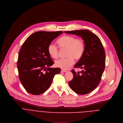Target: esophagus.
<instances>
[{
	"label": "esophagus",
	"mask_w": 123,
	"mask_h": 123,
	"mask_svg": "<svg viewBox=\"0 0 123 123\" xmlns=\"http://www.w3.org/2000/svg\"><path fill=\"white\" fill-rule=\"evenodd\" d=\"M66 72V70H64V69L61 70V72Z\"/></svg>",
	"instance_id": "34e87169"
}]
</instances>
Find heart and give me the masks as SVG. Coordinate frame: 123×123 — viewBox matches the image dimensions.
I'll use <instances>...</instances> for the list:
<instances>
[{"mask_svg":"<svg viewBox=\"0 0 123 123\" xmlns=\"http://www.w3.org/2000/svg\"><path fill=\"white\" fill-rule=\"evenodd\" d=\"M61 49H66L65 56L67 58L61 59L55 62L57 67L63 69H68L74 63V59L79 61L82 57L85 49L84 40L77 38L71 35H64L57 41ZM48 53L52 58L57 59L59 57V49L53 43H50L47 47Z\"/></svg>","mask_w":123,"mask_h":123,"instance_id":"obj_1","label":"heart"}]
</instances>
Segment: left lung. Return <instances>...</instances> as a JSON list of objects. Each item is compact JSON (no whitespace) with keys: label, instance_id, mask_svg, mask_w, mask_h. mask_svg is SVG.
I'll return each instance as SVG.
<instances>
[{"label":"left lung","instance_id":"left-lung-1","mask_svg":"<svg viewBox=\"0 0 123 123\" xmlns=\"http://www.w3.org/2000/svg\"><path fill=\"white\" fill-rule=\"evenodd\" d=\"M64 32L80 36L85 42L84 53L74 66L83 70L78 73L72 70L74 77L69 85L78 94H87L95 89L101 81L105 67L104 48L98 36L87 30Z\"/></svg>","mask_w":123,"mask_h":123}]
</instances>
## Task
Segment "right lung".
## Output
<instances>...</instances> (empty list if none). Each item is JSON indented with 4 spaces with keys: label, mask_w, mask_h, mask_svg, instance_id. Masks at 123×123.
<instances>
[{
    "label": "right lung",
    "mask_w": 123,
    "mask_h": 123,
    "mask_svg": "<svg viewBox=\"0 0 123 123\" xmlns=\"http://www.w3.org/2000/svg\"><path fill=\"white\" fill-rule=\"evenodd\" d=\"M63 31H40L30 35L22 44L17 62L19 80L30 93L39 95L50 86L60 68H50L54 62L47 51L53 39Z\"/></svg>",
    "instance_id": "obj_1"
}]
</instances>
